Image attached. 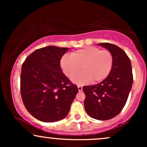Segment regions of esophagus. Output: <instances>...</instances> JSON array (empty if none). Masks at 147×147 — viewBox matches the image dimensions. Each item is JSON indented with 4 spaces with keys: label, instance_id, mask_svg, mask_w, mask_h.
<instances>
[{
    "label": "esophagus",
    "instance_id": "34e87169",
    "mask_svg": "<svg viewBox=\"0 0 147 147\" xmlns=\"http://www.w3.org/2000/svg\"><path fill=\"white\" fill-rule=\"evenodd\" d=\"M77 88H78L79 91H82V86L81 85H77Z\"/></svg>",
    "mask_w": 147,
    "mask_h": 147
}]
</instances>
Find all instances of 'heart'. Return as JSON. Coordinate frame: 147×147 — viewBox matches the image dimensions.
Instances as JSON below:
<instances>
[{"label": "heart", "mask_w": 147, "mask_h": 147, "mask_svg": "<svg viewBox=\"0 0 147 147\" xmlns=\"http://www.w3.org/2000/svg\"><path fill=\"white\" fill-rule=\"evenodd\" d=\"M113 65V57L109 50H100L93 46L72 52L70 56H63L60 61L61 68L68 77L75 75L82 67L83 70L72 79L79 84H85L92 81L102 82L110 74Z\"/></svg>", "instance_id": "heart-1"}]
</instances>
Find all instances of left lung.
<instances>
[{
    "label": "left lung",
    "instance_id": "1",
    "mask_svg": "<svg viewBox=\"0 0 147 147\" xmlns=\"http://www.w3.org/2000/svg\"><path fill=\"white\" fill-rule=\"evenodd\" d=\"M113 57L112 70L100 83L83 87L84 108L89 116L99 120L115 117L125 106L133 84L131 61L120 48L109 43H99Z\"/></svg>",
    "mask_w": 147,
    "mask_h": 147
}]
</instances>
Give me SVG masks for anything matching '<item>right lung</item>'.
I'll list each match as a JSON object with an SVG mask.
<instances>
[{
  "mask_svg": "<svg viewBox=\"0 0 147 147\" xmlns=\"http://www.w3.org/2000/svg\"><path fill=\"white\" fill-rule=\"evenodd\" d=\"M68 49H37L22 65V100L27 111L42 122H57L66 117L79 91L60 67L61 59Z\"/></svg>",
  "mask_w": 147,
  "mask_h": 147,
  "instance_id": "right-lung-1",
  "label": "right lung"
}]
</instances>
